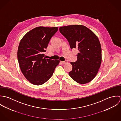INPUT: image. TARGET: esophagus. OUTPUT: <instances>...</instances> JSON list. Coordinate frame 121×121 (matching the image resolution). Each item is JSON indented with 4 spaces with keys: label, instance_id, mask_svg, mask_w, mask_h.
<instances>
[{
    "label": "esophagus",
    "instance_id": "esophagus-1",
    "mask_svg": "<svg viewBox=\"0 0 121 121\" xmlns=\"http://www.w3.org/2000/svg\"><path fill=\"white\" fill-rule=\"evenodd\" d=\"M62 63L63 64H66L68 63V61L67 60H65V61H61Z\"/></svg>",
    "mask_w": 121,
    "mask_h": 121
}]
</instances>
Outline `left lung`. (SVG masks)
<instances>
[{"mask_svg":"<svg viewBox=\"0 0 121 121\" xmlns=\"http://www.w3.org/2000/svg\"><path fill=\"white\" fill-rule=\"evenodd\" d=\"M59 31L68 40L71 49L76 48L79 52L77 60L70 62L73 69L69 76L80 84L91 82L97 74L102 61V48L98 37L82 25L62 26Z\"/></svg>","mask_w":121,"mask_h":121,"instance_id":"8db88e82","label":"left lung"}]
</instances>
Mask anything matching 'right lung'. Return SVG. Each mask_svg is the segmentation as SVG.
Returning a JSON list of instances; mask_svg holds the SVG:
<instances>
[{"label":"right lung","mask_w":121,"mask_h":121,"mask_svg":"<svg viewBox=\"0 0 121 121\" xmlns=\"http://www.w3.org/2000/svg\"><path fill=\"white\" fill-rule=\"evenodd\" d=\"M58 27L39 26L28 32L20 41L17 60L21 72L29 82L40 85L52 76L59 60L45 58L44 52Z\"/></svg>","instance_id":"obj_1"}]
</instances>
